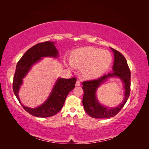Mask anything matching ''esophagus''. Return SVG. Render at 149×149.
Returning a JSON list of instances; mask_svg holds the SVG:
<instances>
[{
    "instance_id": "esophagus-1",
    "label": "esophagus",
    "mask_w": 149,
    "mask_h": 149,
    "mask_svg": "<svg viewBox=\"0 0 149 149\" xmlns=\"http://www.w3.org/2000/svg\"><path fill=\"white\" fill-rule=\"evenodd\" d=\"M80 84H81V82L79 81H77L76 83V86H80Z\"/></svg>"
}]
</instances>
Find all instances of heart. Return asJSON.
<instances>
[{
	"label": "heart",
	"mask_w": 149,
	"mask_h": 149,
	"mask_svg": "<svg viewBox=\"0 0 149 149\" xmlns=\"http://www.w3.org/2000/svg\"><path fill=\"white\" fill-rule=\"evenodd\" d=\"M110 52L101 49L88 47L76 49L71 54L70 62L72 66L82 69L86 78H96L101 76L109 68L112 63Z\"/></svg>",
	"instance_id": "1"
}]
</instances>
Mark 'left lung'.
<instances>
[{
  "label": "left lung",
  "mask_w": 149,
  "mask_h": 149,
  "mask_svg": "<svg viewBox=\"0 0 149 149\" xmlns=\"http://www.w3.org/2000/svg\"><path fill=\"white\" fill-rule=\"evenodd\" d=\"M114 53V62L112 73H108L96 79L85 81L83 83L84 95L83 104L86 113L93 118L105 119L114 117L123 109L127 102L130 91V71L127 61L123 54L111 48ZM118 77L124 83L125 99L118 107L109 108L101 105L97 100L95 93L97 88L109 77Z\"/></svg>",
  "instance_id": "obj_1"
}]
</instances>
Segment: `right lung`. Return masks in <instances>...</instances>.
Listing matches in <instances>:
<instances>
[{
  "mask_svg": "<svg viewBox=\"0 0 149 149\" xmlns=\"http://www.w3.org/2000/svg\"><path fill=\"white\" fill-rule=\"evenodd\" d=\"M58 56V52L54 45V43L45 42L38 43L29 49L17 63L13 81V93L24 109L33 116L48 118L55 115L61 109L68 94L75 87L76 78H58L47 101L41 106L36 108H30L21 103L19 91L23 83L24 78L31 68L42 57L56 58Z\"/></svg>",
  "mask_w": 149,
  "mask_h": 149,
  "instance_id": "add662e5",
  "label": "right lung"
}]
</instances>
